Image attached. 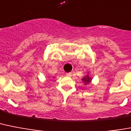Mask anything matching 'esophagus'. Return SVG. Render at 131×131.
Wrapping results in <instances>:
<instances>
[{
	"instance_id": "34e87169",
	"label": "esophagus",
	"mask_w": 131,
	"mask_h": 131,
	"mask_svg": "<svg viewBox=\"0 0 131 131\" xmlns=\"http://www.w3.org/2000/svg\"><path fill=\"white\" fill-rule=\"evenodd\" d=\"M66 75L67 77H71V75H72V73H67V74H66Z\"/></svg>"
}]
</instances>
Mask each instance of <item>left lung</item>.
Returning <instances> with one entry per match:
<instances>
[{
  "label": "left lung",
  "mask_w": 131,
  "mask_h": 131,
  "mask_svg": "<svg viewBox=\"0 0 131 131\" xmlns=\"http://www.w3.org/2000/svg\"><path fill=\"white\" fill-rule=\"evenodd\" d=\"M83 81L84 82L85 85H87V84H89L91 83V77H90L89 75H86L85 77H84L82 79Z\"/></svg>",
  "instance_id": "obj_1"
}]
</instances>
